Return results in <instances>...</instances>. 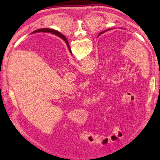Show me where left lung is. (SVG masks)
<instances>
[{
  "label": "left lung",
  "instance_id": "left-lung-1",
  "mask_svg": "<svg viewBox=\"0 0 160 160\" xmlns=\"http://www.w3.org/2000/svg\"><path fill=\"white\" fill-rule=\"evenodd\" d=\"M106 31H107V30H106ZM106 31H104V32H101V33H100V34H99V36H100V34H102V33H104V32H106Z\"/></svg>",
  "mask_w": 160,
  "mask_h": 160
}]
</instances>
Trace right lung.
<instances>
[{
    "label": "right lung",
    "mask_w": 160,
    "mask_h": 160,
    "mask_svg": "<svg viewBox=\"0 0 160 160\" xmlns=\"http://www.w3.org/2000/svg\"><path fill=\"white\" fill-rule=\"evenodd\" d=\"M34 32H36H36H47V33H53V34H56V35H57L58 36L60 37V38H62V40H64V41H65V42L67 43V45L68 48H69V50L70 51V52L71 53V49H70V47H69V43H68V40H67V39L65 38V36H63L61 33L58 32V31H56V30H54V29H48V28H43V29H37V30H36V31H35Z\"/></svg>",
    "instance_id": "add662e5"
}]
</instances>
